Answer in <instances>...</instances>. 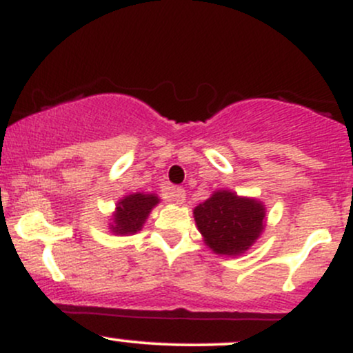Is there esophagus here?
I'll return each instance as SVG.
<instances>
[{
	"mask_svg": "<svg viewBox=\"0 0 353 353\" xmlns=\"http://www.w3.org/2000/svg\"><path fill=\"white\" fill-rule=\"evenodd\" d=\"M169 197L176 202V204H184L185 202V190L182 188H171L169 189Z\"/></svg>",
	"mask_w": 353,
	"mask_h": 353,
	"instance_id": "obj_1",
	"label": "esophagus"
}]
</instances>
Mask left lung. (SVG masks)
<instances>
[{
	"label": "left lung",
	"mask_w": 353,
	"mask_h": 353,
	"mask_svg": "<svg viewBox=\"0 0 353 353\" xmlns=\"http://www.w3.org/2000/svg\"><path fill=\"white\" fill-rule=\"evenodd\" d=\"M194 219L209 249L221 255H239L264 230L265 208L261 201L216 190L194 209Z\"/></svg>",
	"instance_id": "8db88e82"
}]
</instances>
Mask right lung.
Here are the masks:
<instances>
[{
    "instance_id": "add662e5",
    "label": "right lung",
    "mask_w": 353,
    "mask_h": 353,
    "mask_svg": "<svg viewBox=\"0 0 353 353\" xmlns=\"http://www.w3.org/2000/svg\"><path fill=\"white\" fill-rule=\"evenodd\" d=\"M159 197L156 194H131L121 199L116 205V212L112 216L111 230L117 236L136 234L143 229L145 219L154 205H157Z\"/></svg>"
}]
</instances>
